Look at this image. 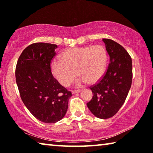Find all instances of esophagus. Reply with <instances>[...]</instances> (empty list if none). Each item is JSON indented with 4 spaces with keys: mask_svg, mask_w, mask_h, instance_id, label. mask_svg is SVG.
Masks as SVG:
<instances>
[{
    "mask_svg": "<svg viewBox=\"0 0 153 153\" xmlns=\"http://www.w3.org/2000/svg\"><path fill=\"white\" fill-rule=\"evenodd\" d=\"M81 91H82L81 90H74V91H72L71 92H72V94H76V93H79Z\"/></svg>",
    "mask_w": 153,
    "mask_h": 153,
    "instance_id": "34e87169",
    "label": "esophagus"
}]
</instances>
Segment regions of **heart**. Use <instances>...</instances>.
<instances>
[{
    "label": "heart",
    "instance_id": "heart-1",
    "mask_svg": "<svg viewBox=\"0 0 153 153\" xmlns=\"http://www.w3.org/2000/svg\"><path fill=\"white\" fill-rule=\"evenodd\" d=\"M107 65V53L104 46L74 47L62 54L61 59H55L51 65V71L55 79L65 87L68 86L76 76L78 77L75 84L79 86L87 82H98L105 73Z\"/></svg>",
    "mask_w": 153,
    "mask_h": 153
}]
</instances>
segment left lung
<instances>
[{"label": "left lung", "instance_id": "1", "mask_svg": "<svg viewBox=\"0 0 153 153\" xmlns=\"http://www.w3.org/2000/svg\"><path fill=\"white\" fill-rule=\"evenodd\" d=\"M102 41L109 56V65L100 81L90 87L93 97L87 107L95 117L108 119L117 113L128 94L132 80V62L120 44L106 38Z\"/></svg>", "mask_w": 153, "mask_h": 153}]
</instances>
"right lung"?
<instances>
[{"mask_svg": "<svg viewBox=\"0 0 153 153\" xmlns=\"http://www.w3.org/2000/svg\"><path fill=\"white\" fill-rule=\"evenodd\" d=\"M57 45L38 42L25 48L19 56L15 78L23 102L42 122L53 123L65 115L71 92L51 73V62Z\"/></svg>", "mask_w": 153, "mask_h": 153, "instance_id": "add662e5", "label": "right lung"}]
</instances>
